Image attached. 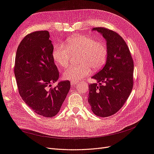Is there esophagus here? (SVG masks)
Masks as SVG:
<instances>
[{
    "instance_id": "1",
    "label": "esophagus",
    "mask_w": 154,
    "mask_h": 154,
    "mask_svg": "<svg viewBox=\"0 0 154 154\" xmlns=\"http://www.w3.org/2000/svg\"><path fill=\"white\" fill-rule=\"evenodd\" d=\"M78 83H79V82H78V81H71V84L72 85H74L77 84Z\"/></svg>"
}]
</instances>
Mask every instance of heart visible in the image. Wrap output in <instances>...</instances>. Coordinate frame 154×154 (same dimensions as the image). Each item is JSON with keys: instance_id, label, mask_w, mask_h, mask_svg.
Segmentation results:
<instances>
[{"instance_id": "1", "label": "heart", "mask_w": 154, "mask_h": 154, "mask_svg": "<svg viewBox=\"0 0 154 154\" xmlns=\"http://www.w3.org/2000/svg\"><path fill=\"white\" fill-rule=\"evenodd\" d=\"M79 54L76 66H72L65 70L64 80L79 81L91 74V68L98 70L106 62L108 50L103 42L96 41L89 36L80 35L73 37L66 44H59L54 47L53 58L58 66L66 68L72 54Z\"/></svg>"}]
</instances>
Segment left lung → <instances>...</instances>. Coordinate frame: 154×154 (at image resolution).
Masks as SVG:
<instances>
[{
  "mask_svg": "<svg viewBox=\"0 0 154 154\" xmlns=\"http://www.w3.org/2000/svg\"><path fill=\"white\" fill-rule=\"evenodd\" d=\"M92 30L106 40L108 54L104 67L92 77L100 85H88V102L95 115L106 118L117 112L131 93L134 62L125 41L117 32L103 27Z\"/></svg>",
  "mask_w": 154,
  "mask_h": 154,
  "instance_id": "left-lung-1",
  "label": "left lung"
}]
</instances>
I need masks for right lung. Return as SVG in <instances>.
I'll return each mask as SVG.
<instances>
[{"label": "right lung", "mask_w": 154, "mask_h": 154, "mask_svg": "<svg viewBox=\"0 0 154 154\" xmlns=\"http://www.w3.org/2000/svg\"><path fill=\"white\" fill-rule=\"evenodd\" d=\"M48 31L27 35L17 48L14 72L18 92L35 112L46 118L53 117L60 110L71 87L62 81L54 88L59 71L53 58V45Z\"/></svg>", "instance_id": "right-lung-1"}]
</instances>
